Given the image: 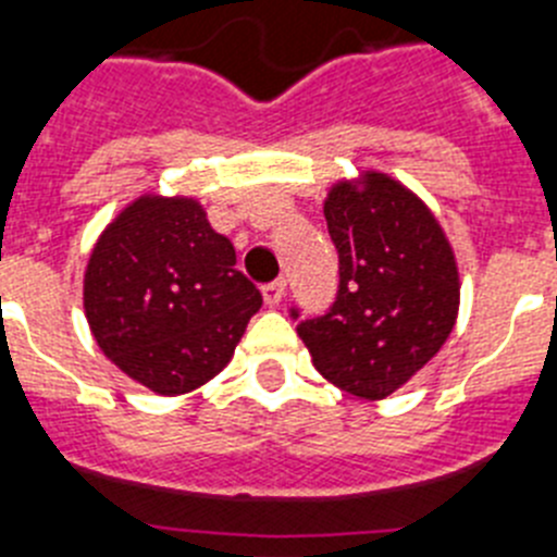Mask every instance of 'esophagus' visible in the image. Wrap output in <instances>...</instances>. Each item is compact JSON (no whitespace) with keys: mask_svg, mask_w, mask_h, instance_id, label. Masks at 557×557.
Instances as JSON below:
<instances>
[{"mask_svg":"<svg viewBox=\"0 0 557 557\" xmlns=\"http://www.w3.org/2000/svg\"><path fill=\"white\" fill-rule=\"evenodd\" d=\"M284 293H287V282H284V278H275V282L264 284L262 287L264 304H268V307H278L284 298Z\"/></svg>","mask_w":557,"mask_h":557,"instance_id":"34e87169","label":"esophagus"}]
</instances>
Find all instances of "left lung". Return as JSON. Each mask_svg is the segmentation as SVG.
<instances>
[{
    "instance_id": "left-lung-1",
    "label": "left lung",
    "mask_w": 557,
    "mask_h": 557,
    "mask_svg": "<svg viewBox=\"0 0 557 557\" xmlns=\"http://www.w3.org/2000/svg\"><path fill=\"white\" fill-rule=\"evenodd\" d=\"M323 214L339 259L337 298L318 318L289 314L321 376L376 401L416 376L455 329V253L432 211L385 172L334 184Z\"/></svg>"
}]
</instances>
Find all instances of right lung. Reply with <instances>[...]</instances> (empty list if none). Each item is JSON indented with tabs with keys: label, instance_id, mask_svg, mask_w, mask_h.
<instances>
[{
	"label": "right lung",
	"instance_id": "obj_1",
	"mask_svg": "<svg viewBox=\"0 0 557 557\" xmlns=\"http://www.w3.org/2000/svg\"><path fill=\"white\" fill-rule=\"evenodd\" d=\"M259 307L262 293L195 198L133 200L100 234L83 278L97 346L161 396L218 376Z\"/></svg>",
	"mask_w": 557,
	"mask_h": 557
}]
</instances>
